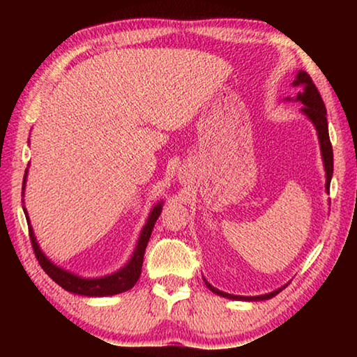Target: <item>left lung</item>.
<instances>
[{
	"label": "left lung",
	"instance_id": "left-lung-1",
	"mask_svg": "<svg viewBox=\"0 0 357 357\" xmlns=\"http://www.w3.org/2000/svg\"><path fill=\"white\" fill-rule=\"evenodd\" d=\"M293 86L298 88V96H296L294 99L287 98V100L301 102V104L304 105L301 108V113L305 114V116L310 119V123L315 126L318 142H319V149H321L324 172H326V192L329 193L332 172H334V154H332V144L329 140L328 118H326L324 102L321 99V96H319V93H318L315 83L312 82L310 75L304 70H299L298 74H296ZM203 280H204V283H206V287L211 289V291L222 296V298L233 299V301H266V299L274 298L275 294H279L282 289L287 287V285L280 287V288L274 289V291L259 294V296H238V294H229L225 291H220V289H217L215 287L211 285V283L204 279V277H203Z\"/></svg>",
	"mask_w": 357,
	"mask_h": 357
}]
</instances>
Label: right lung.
Here are the masks:
<instances>
[{
    "label": "right lung",
    "instance_id": "right-lung-1",
    "mask_svg": "<svg viewBox=\"0 0 357 357\" xmlns=\"http://www.w3.org/2000/svg\"><path fill=\"white\" fill-rule=\"evenodd\" d=\"M26 176H28V168L25 170V178H23V192L22 197L25 195V185H26ZM162 206H164V202H159L155 206L151 209V213L148 215V220L144 223V227L142 228L140 236H138L135 250L132 253V257L128 263H126L123 268L118 269L116 273H112L104 277H82L77 275L74 273H70L68 269L59 268L58 264H55L48 258L44 252L40 250L38 239L34 236L33 227L29 223V217H28V211L23 206V213H25L28 227H29V238H31V244L36 253V258H38L39 264L42 266V269L45 271L48 277H52L59 287L64 288L66 291L74 293V294H80V296H88V298H104V296H113V294H119L130 289L135 285L137 280L140 279L142 274V266H143V257H144V250H146L148 241L151 238V233H153L154 223L159 219V215L162 213Z\"/></svg>",
    "mask_w": 357,
    "mask_h": 357
}]
</instances>
